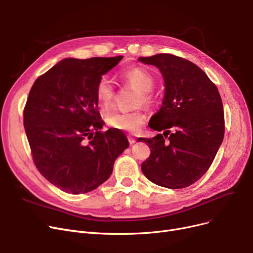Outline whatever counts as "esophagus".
I'll list each match as a JSON object with an SVG mask.
<instances>
[{
  "instance_id": "obj_1",
  "label": "esophagus",
  "mask_w": 253,
  "mask_h": 253,
  "mask_svg": "<svg viewBox=\"0 0 253 253\" xmlns=\"http://www.w3.org/2000/svg\"><path fill=\"white\" fill-rule=\"evenodd\" d=\"M127 138H128V141H129L130 144H133V143H135V141H136V139H135L134 137H132L131 135H128Z\"/></svg>"
}]
</instances>
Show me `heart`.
<instances>
[{
  "instance_id": "1",
  "label": "heart",
  "mask_w": 253,
  "mask_h": 253,
  "mask_svg": "<svg viewBox=\"0 0 253 253\" xmlns=\"http://www.w3.org/2000/svg\"><path fill=\"white\" fill-rule=\"evenodd\" d=\"M121 81L132 88L136 89L134 105L141 104L148 106L156 102V94L152 89L155 85L153 74L142 66H132L120 73ZM94 96L97 104L103 111L109 110L114 104L116 97V89L113 83L106 77H101L96 83ZM145 114L141 109L131 112H114L105 118V122L111 128L126 132H136L145 122Z\"/></svg>"
}]
</instances>
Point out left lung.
Returning <instances> with one entry per match:
<instances>
[{"label":"left lung","mask_w":253,"mask_h":253,"mask_svg":"<svg viewBox=\"0 0 253 253\" xmlns=\"http://www.w3.org/2000/svg\"><path fill=\"white\" fill-rule=\"evenodd\" d=\"M138 60L157 66L165 81L163 105L149 123L162 133L137 139L147 142L151 150L141 164L142 173L160 187H190L206 173L223 139L219 92L190 60L166 53Z\"/></svg>","instance_id":"1"}]
</instances>
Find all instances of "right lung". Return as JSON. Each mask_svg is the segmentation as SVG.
<instances>
[{"label": "right lung", "mask_w": 253, "mask_h": 253, "mask_svg": "<svg viewBox=\"0 0 253 253\" xmlns=\"http://www.w3.org/2000/svg\"><path fill=\"white\" fill-rule=\"evenodd\" d=\"M123 56L66 58L40 76L23 110L34 163L60 190L83 194L110 177L129 142L122 131H101L94 90Z\"/></svg>", "instance_id": "right-lung-1"}]
</instances>
